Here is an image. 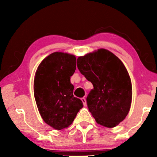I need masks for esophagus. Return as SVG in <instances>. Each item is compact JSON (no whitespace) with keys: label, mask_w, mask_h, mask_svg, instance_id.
<instances>
[{"label":"esophagus","mask_w":157,"mask_h":157,"mask_svg":"<svg viewBox=\"0 0 157 157\" xmlns=\"http://www.w3.org/2000/svg\"><path fill=\"white\" fill-rule=\"evenodd\" d=\"M81 101H82L83 105H84V106H86V98H81Z\"/></svg>","instance_id":"esophagus-1"}]
</instances>
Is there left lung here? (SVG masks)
Returning a JSON list of instances; mask_svg holds the SVG:
<instances>
[{
	"label": "left lung",
	"mask_w": 157,
	"mask_h": 157,
	"mask_svg": "<svg viewBox=\"0 0 157 157\" xmlns=\"http://www.w3.org/2000/svg\"><path fill=\"white\" fill-rule=\"evenodd\" d=\"M77 67L94 86L86 101L96 123L117 126L129 112L132 100V81L125 66L111 51L99 48L79 56Z\"/></svg>",
	"instance_id": "1"
}]
</instances>
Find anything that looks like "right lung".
<instances>
[{"mask_svg":"<svg viewBox=\"0 0 157 157\" xmlns=\"http://www.w3.org/2000/svg\"><path fill=\"white\" fill-rule=\"evenodd\" d=\"M76 67L74 55L54 52L45 58L36 70L33 81L36 103L40 117L56 130L73 123L83 105L75 97L71 76Z\"/></svg>","mask_w":157,"mask_h":157,"instance_id":"1","label":"right lung"}]
</instances>
